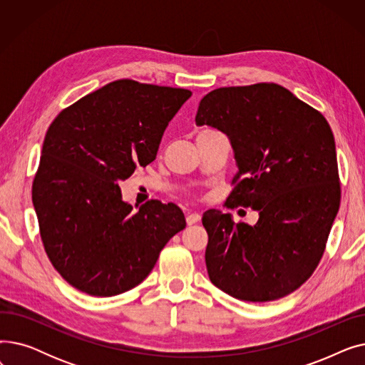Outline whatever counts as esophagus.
Listing matches in <instances>:
<instances>
[{"label":"esophagus","mask_w":365,"mask_h":365,"mask_svg":"<svg viewBox=\"0 0 365 365\" xmlns=\"http://www.w3.org/2000/svg\"><path fill=\"white\" fill-rule=\"evenodd\" d=\"M201 216L198 213H187L186 216V223L190 226V225H195L197 222H200Z\"/></svg>","instance_id":"34e87169"}]
</instances>
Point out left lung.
Segmentation results:
<instances>
[{"mask_svg": "<svg viewBox=\"0 0 365 365\" xmlns=\"http://www.w3.org/2000/svg\"><path fill=\"white\" fill-rule=\"evenodd\" d=\"M197 125L225 133L238 173L227 207H250L259 220L235 223L208 210L207 272L229 296L269 302L293 293L322 257L340 205L333 131L322 115L274 83L205 94Z\"/></svg>", "mask_w": 365, "mask_h": 365, "instance_id": "8db88e82", "label": "left lung"}]
</instances>
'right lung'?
<instances>
[{"mask_svg": "<svg viewBox=\"0 0 365 365\" xmlns=\"http://www.w3.org/2000/svg\"><path fill=\"white\" fill-rule=\"evenodd\" d=\"M189 90L118 80L63 109L47 130L32 202L46 253L76 290L110 297L140 284L186 226L173 202L134 210L120 180L157 157Z\"/></svg>", "mask_w": 365, "mask_h": 365, "instance_id": "right-lung-1", "label": "right lung"}]
</instances>
